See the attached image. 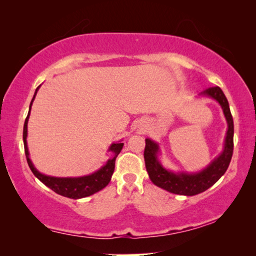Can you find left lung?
Returning a JSON list of instances; mask_svg holds the SVG:
<instances>
[{
	"label": "left lung",
	"mask_w": 256,
	"mask_h": 256,
	"mask_svg": "<svg viewBox=\"0 0 256 256\" xmlns=\"http://www.w3.org/2000/svg\"><path fill=\"white\" fill-rule=\"evenodd\" d=\"M200 96L210 97L222 108L224 118L227 120V132L224 138V149L208 166L200 172H172L164 168L159 160L160 148L157 142L146 138L144 162L151 182L158 188L180 196H192L204 192L218 182L230 164L234 150V120L229 104L222 90L219 86L206 89Z\"/></svg>",
	"instance_id": "8db88e82"
}]
</instances>
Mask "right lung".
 Returning <instances> with one entry per match:
<instances>
[{
	"instance_id": "add662e5",
	"label": "right lung",
	"mask_w": 256,
	"mask_h": 256,
	"mask_svg": "<svg viewBox=\"0 0 256 256\" xmlns=\"http://www.w3.org/2000/svg\"><path fill=\"white\" fill-rule=\"evenodd\" d=\"M40 88V86H38L34 92V94L32 97V100L30 102L29 106V112L28 116L24 120V154L26 158H27V162L29 164L30 170L34 172V175L40 180L42 184H45L47 188L53 190L55 193L60 194V196L74 198H82L92 196V194L99 192V190L106 188L108 183L110 182L112 175L115 170V160L118 157V154L122 150L124 144L122 141L114 142L112 144L108 151L112 154V158H110L106 162V164L99 168L92 174L86 175V176H80V177H54V176H48L37 170V168L34 166L32 159L29 157V150L27 146V136H28V120L30 116V110H32V102L34 100V97H36L38 89Z\"/></svg>"
}]
</instances>
